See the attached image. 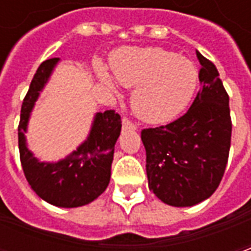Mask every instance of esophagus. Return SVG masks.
Segmentation results:
<instances>
[{
	"instance_id": "esophagus-1",
	"label": "esophagus",
	"mask_w": 251,
	"mask_h": 251,
	"mask_svg": "<svg viewBox=\"0 0 251 251\" xmlns=\"http://www.w3.org/2000/svg\"><path fill=\"white\" fill-rule=\"evenodd\" d=\"M122 126H124L125 129H133V130H134V129H137V126L134 125V124H133V122H131L129 118H126V117H124V118H122Z\"/></svg>"
}]
</instances>
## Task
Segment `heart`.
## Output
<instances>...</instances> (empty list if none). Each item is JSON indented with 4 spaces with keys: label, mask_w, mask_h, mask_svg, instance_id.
<instances>
[{
    "label": "heart",
    "mask_w": 251,
    "mask_h": 251,
    "mask_svg": "<svg viewBox=\"0 0 251 251\" xmlns=\"http://www.w3.org/2000/svg\"><path fill=\"white\" fill-rule=\"evenodd\" d=\"M115 79L134 87L131 107L141 120L163 124L174 120L189 103L198 84L194 63L158 47L124 48L111 60ZM100 82L117 88L114 77L102 67L97 68Z\"/></svg>",
    "instance_id": "heart-1"
}]
</instances>
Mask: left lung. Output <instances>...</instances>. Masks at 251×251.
Masks as SVG:
<instances>
[{"label": "left lung", "instance_id": "1", "mask_svg": "<svg viewBox=\"0 0 251 251\" xmlns=\"http://www.w3.org/2000/svg\"><path fill=\"white\" fill-rule=\"evenodd\" d=\"M196 55L201 87L188 111L171 124L141 131L149 188L175 207L198 204L215 192L231 144L228 94L216 67Z\"/></svg>", "mask_w": 251, "mask_h": 251}]
</instances>
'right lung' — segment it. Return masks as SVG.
<instances>
[{
  "label": "right lung",
  "mask_w": 251,
  "mask_h": 251,
  "mask_svg": "<svg viewBox=\"0 0 251 251\" xmlns=\"http://www.w3.org/2000/svg\"><path fill=\"white\" fill-rule=\"evenodd\" d=\"M57 62L59 59L53 57L41 63L23 100L19 124L20 160L30 188L41 199L57 207L71 208L93 201L107 188L122 122L115 110L98 113L90 136L75 152L57 163H40L28 151L24 133L39 93Z\"/></svg>",
  "instance_id": "obj_1"
}]
</instances>
